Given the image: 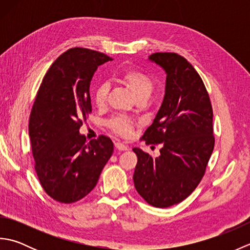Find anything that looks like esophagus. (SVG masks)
Wrapping results in <instances>:
<instances>
[{
  "mask_svg": "<svg viewBox=\"0 0 250 250\" xmlns=\"http://www.w3.org/2000/svg\"><path fill=\"white\" fill-rule=\"evenodd\" d=\"M115 147H116V149H118V150H128L129 149L128 146L122 144V143H120V142H116Z\"/></svg>",
  "mask_w": 250,
  "mask_h": 250,
  "instance_id": "34e87169",
  "label": "esophagus"
}]
</instances>
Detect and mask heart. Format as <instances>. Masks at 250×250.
Here are the masks:
<instances>
[{
    "mask_svg": "<svg viewBox=\"0 0 250 250\" xmlns=\"http://www.w3.org/2000/svg\"><path fill=\"white\" fill-rule=\"evenodd\" d=\"M119 79L122 83H125L133 93L135 99L142 97L148 98L152 92L153 82L152 79L144 72L135 70V68H125L119 74ZM109 91V86L106 83H99L94 89L93 98L94 102L98 106H103L106 102ZM109 126L116 133L122 136H128L132 132L131 121L122 118V117H116L109 121Z\"/></svg>",
    "mask_w": 250,
    "mask_h": 250,
    "instance_id": "obj_1",
    "label": "heart"
}]
</instances>
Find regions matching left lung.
<instances>
[{"label": "left lung", "mask_w": 250, "mask_h": 250, "mask_svg": "<svg viewBox=\"0 0 250 250\" xmlns=\"http://www.w3.org/2000/svg\"><path fill=\"white\" fill-rule=\"evenodd\" d=\"M148 59L166 72V93L142 139L162 148L157 158L133 148V180L148 204L164 208L188 198L204 176L215 145L213 108L203 81L184 57L156 52Z\"/></svg>", "instance_id": "left-lung-1"}]
</instances>
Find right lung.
<instances>
[{
  "label": "right lung",
  "mask_w": 250,
  "mask_h": 250,
  "mask_svg": "<svg viewBox=\"0 0 250 250\" xmlns=\"http://www.w3.org/2000/svg\"><path fill=\"white\" fill-rule=\"evenodd\" d=\"M109 60L99 51L68 49L52 63L37 91L29 120L35 171L45 192L60 203L90 193L113 155L109 137L87 143L79 133L91 113L90 82Z\"/></svg>",
  "instance_id": "right-lung-1"
}]
</instances>
